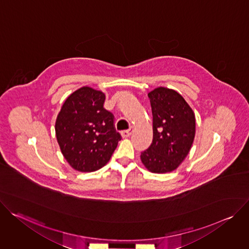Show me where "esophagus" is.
I'll use <instances>...</instances> for the list:
<instances>
[{
	"label": "esophagus",
	"instance_id": "1",
	"mask_svg": "<svg viewBox=\"0 0 249 249\" xmlns=\"http://www.w3.org/2000/svg\"><path fill=\"white\" fill-rule=\"evenodd\" d=\"M132 133H133V128H130V129H128V130L123 131V132L121 133V136H122L123 138H128V137H130V136L132 135Z\"/></svg>",
	"mask_w": 249,
	"mask_h": 249
}]
</instances>
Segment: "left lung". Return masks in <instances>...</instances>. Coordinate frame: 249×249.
Returning <instances> with one entry per match:
<instances>
[{
    "instance_id": "8db88e82",
    "label": "left lung",
    "mask_w": 249,
    "mask_h": 249,
    "mask_svg": "<svg viewBox=\"0 0 249 249\" xmlns=\"http://www.w3.org/2000/svg\"><path fill=\"white\" fill-rule=\"evenodd\" d=\"M153 114V142L141 160L154 173L170 172L184 160L195 137V115L177 91L157 88L148 93Z\"/></svg>"
}]
</instances>
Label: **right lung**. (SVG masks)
I'll return each instance as SVG.
<instances>
[{
    "instance_id": "obj_1",
    "label": "right lung",
    "mask_w": 249,
    "mask_h": 249,
    "mask_svg": "<svg viewBox=\"0 0 249 249\" xmlns=\"http://www.w3.org/2000/svg\"><path fill=\"white\" fill-rule=\"evenodd\" d=\"M105 94L83 87L71 94L59 112L55 131L64 158L74 169L91 172L107 163L121 135L114 116L104 109Z\"/></svg>"
}]
</instances>
